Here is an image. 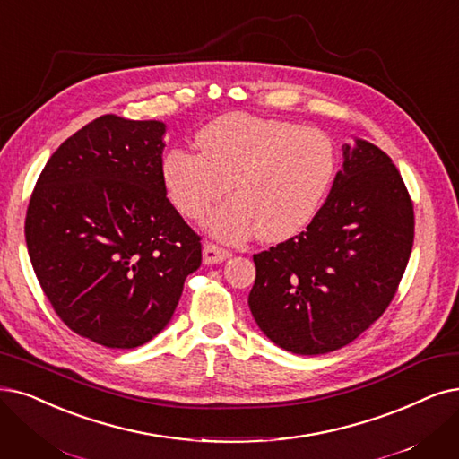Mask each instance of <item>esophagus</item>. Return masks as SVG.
Masks as SVG:
<instances>
[{"label": "esophagus", "mask_w": 459, "mask_h": 459, "mask_svg": "<svg viewBox=\"0 0 459 459\" xmlns=\"http://www.w3.org/2000/svg\"><path fill=\"white\" fill-rule=\"evenodd\" d=\"M228 258H230V252L226 248L218 247V245H212V243H205L204 245V262L207 265L220 264V262H224Z\"/></svg>", "instance_id": "obj_1"}]
</instances>
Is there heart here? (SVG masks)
<instances>
[{
    "label": "heart",
    "mask_w": 459,
    "mask_h": 459,
    "mask_svg": "<svg viewBox=\"0 0 459 459\" xmlns=\"http://www.w3.org/2000/svg\"><path fill=\"white\" fill-rule=\"evenodd\" d=\"M195 146L199 154H166L163 186L182 216L201 222L228 182L233 197L207 220L226 241L254 231L269 243L298 235L313 222L337 173L333 139L288 120L222 115L201 127Z\"/></svg>",
    "instance_id": "heart-1"
}]
</instances>
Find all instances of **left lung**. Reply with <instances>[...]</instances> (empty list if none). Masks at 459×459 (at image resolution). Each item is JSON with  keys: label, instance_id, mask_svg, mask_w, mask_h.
Instances as JSON below:
<instances>
[{"label": "left lung", "instance_id": "8db88e82", "mask_svg": "<svg viewBox=\"0 0 459 459\" xmlns=\"http://www.w3.org/2000/svg\"><path fill=\"white\" fill-rule=\"evenodd\" d=\"M342 169L313 222L254 254L250 313L293 354L352 342L392 303L414 243V209L390 156L369 141L342 146Z\"/></svg>", "mask_w": 459, "mask_h": 459}]
</instances>
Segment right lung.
I'll return each instance as SVG.
<instances>
[{
  "label": "right lung",
  "instance_id": "add662e5",
  "mask_svg": "<svg viewBox=\"0 0 459 459\" xmlns=\"http://www.w3.org/2000/svg\"><path fill=\"white\" fill-rule=\"evenodd\" d=\"M166 124L103 115L50 156L26 212L28 254L47 299L81 337L149 342L201 265V237L161 180Z\"/></svg>",
  "mask_w": 459,
  "mask_h": 459
}]
</instances>
